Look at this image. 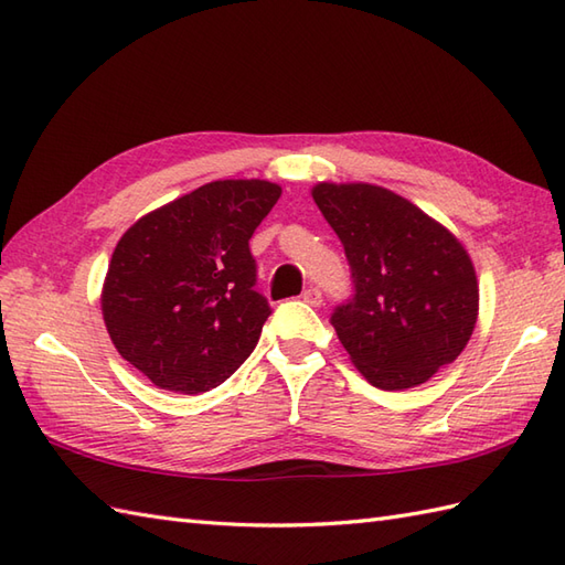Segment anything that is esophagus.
I'll return each mask as SVG.
<instances>
[{"label": "esophagus", "instance_id": "1", "mask_svg": "<svg viewBox=\"0 0 565 565\" xmlns=\"http://www.w3.org/2000/svg\"><path fill=\"white\" fill-rule=\"evenodd\" d=\"M301 299H305L307 305H311V307H319L323 301V295H321L319 287H307L305 295H301Z\"/></svg>", "mask_w": 565, "mask_h": 565}]
</instances>
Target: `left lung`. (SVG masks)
Listing matches in <instances>:
<instances>
[{"mask_svg":"<svg viewBox=\"0 0 565 565\" xmlns=\"http://www.w3.org/2000/svg\"><path fill=\"white\" fill-rule=\"evenodd\" d=\"M311 196L345 246L354 295L330 323L362 376L403 391L456 362L479 309L475 266L456 235L376 184L321 182Z\"/></svg>","mask_w":565,"mask_h":565,"instance_id":"8db88e82","label":"left lung"}]
</instances>
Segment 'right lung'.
Wrapping results in <instances>:
<instances>
[{
	"label": "right lung",
	"instance_id": "1",
	"mask_svg": "<svg viewBox=\"0 0 565 565\" xmlns=\"http://www.w3.org/2000/svg\"><path fill=\"white\" fill-rule=\"evenodd\" d=\"M282 189L223 179L143 215L115 246L103 319L117 352L162 391L199 395L227 381L270 316L249 249Z\"/></svg>",
	"mask_w": 565,
	"mask_h": 565
}]
</instances>
